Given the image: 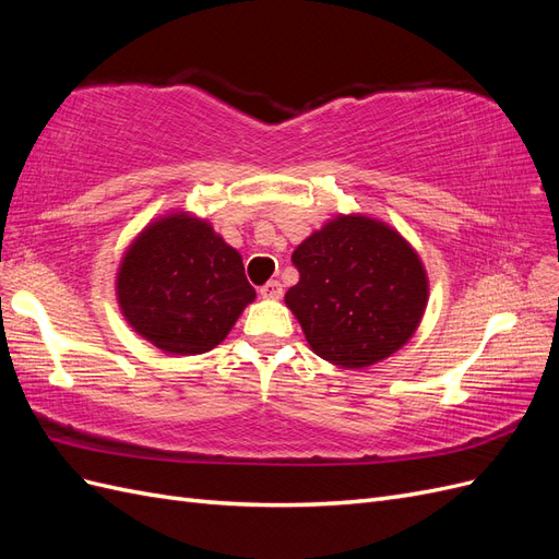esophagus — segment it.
Instances as JSON below:
<instances>
[{
	"instance_id": "esophagus-1",
	"label": "esophagus",
	"mask_w": 559,
	"mask_h": 559,
	"mask_svg": "<svg viewBox=\"0 0 559 559\" xmlns=\"http://www.w3.org/2000/svg\"><path fill=\"white\" fill-rule=\"evenodd\" d=\"M261 296L267 300H280L282 298V284L280 282H267L261 286Z\"/></svg>"
}]
</instances>
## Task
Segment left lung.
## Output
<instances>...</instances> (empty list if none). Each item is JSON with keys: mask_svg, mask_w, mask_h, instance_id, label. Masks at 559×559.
<instances>
[{"mask_svg": "<svg viewBox=\"0 0 559 559\" xmlns=\"http://www.w3.org/2000/svg\"><path fill=\"white\" fill-rule=\"evenodd\" d=\"M300 280L284 296L310 349L341 368H368L415 335L429 277L415 247L380 218L337 214L292 253Z\"/></svg>", "mask_w": 559, "mask_h": 559, "instance_id": "1", "label": "left lung"}]
</instances>
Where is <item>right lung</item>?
<instances>
[{
  "instance_id": "add662e5",
  "label": "right lung",
  "mask_w": 559,
  "mask_h": 559,
  "mask_svg": "<svg viewBox=\"0 0 559 559\" xmlns=\"http://www.w3.org/2000/svg\"><path fill=\"white\" fill-rule=\"evenodd\" d=\"M253 298L240 251L207 218L183 210L156 216L134 235L116 273L123 319L175 357L224 343Z\"/></svg>"
}]
</instances>
